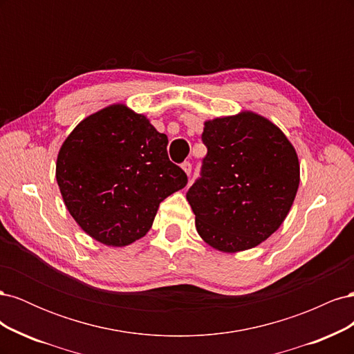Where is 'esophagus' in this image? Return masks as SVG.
Instances as JSON below:
<instances>
[{
	"label": "esophagus",
	"mask_w": 354,
	"mask_h": 354,
	"mask_svg": "<svg viewBox=\"0 0 354 354\" xmlns=\"http://www.w3.org/2000/svg\"><path fill=\"white\" fill-rule=\"evenodd\" d=\"M181 168H183V171H185L187 176H190V173H192V164L189 162V160H185V162L181 164Z\"/></svg>",
	"instance_id": "1"
}]
</instances>
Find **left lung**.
Instances as JSON below:
<instances>
[{"label":"left lung","mask_w":354,"mask_h":354,"mask_svg":"<svg viewBox=\"0 0 354 354\" xmlns=\"http://www.w3.org/2000/svg\"><path fill=\"white\" fill-rule=\"evenodd\" d=\"M207 156L186 198L199 236L212 248H254L279 229L295 199L299 164L294 146L254 112L216 118L203 127Z\"/></svg>","instance_id":"1"}]
</instances>
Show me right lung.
<instances>
[{"label": "right lung", "instance_id": "obj_1", "mask_svg": "<svg viewBox=\"0 0 354 354\" xmlns=\"http://www.w3.org/2000/svg\"><path fill=\"white\" fill-rule=\"evenodd\" d=\"M167 145L165 134L124 104L108 106L75 127L59 151L56 178L85 233L109 246L145 236L159 203L187 185Z\"/></svg>", "mask_w": 354, "mask_h": 354}]
</instances>
